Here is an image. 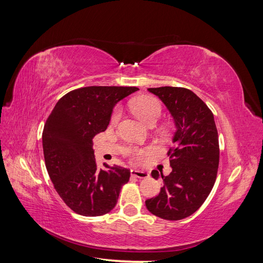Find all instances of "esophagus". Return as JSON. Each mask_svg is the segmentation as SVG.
I'll return each instance as SVG.
<instances>
[{
    "label": "esophagus",
    "instance_id": "obj_1",
    "mask_svg": "<svg viewBox=\"0 0 263 263\" xmlns=\"http://www.w3.org/2000/svg\"><path fill=\"white\" fill-rule=\"evenodd\" d=\"M132 176L135 178H138V179H147L149 178V174L145 171H140V170H136V169H133L130 171Z\"/></svg>",
    "mask_w": 263,
    "mask_h": 263
}]
</instances>
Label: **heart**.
Listing matches in <instances>:
<instances>
[{
  "instance_id": "b5f03b06",
  "label": "heart",
  "mask_w": 263,
  "mask_h": 263,
  "mask_svg": "<svg viewBox=\"0 0 263 263\" xmlns=\"http://www.w3.org/2000/svg\"><path fill=\"white\" fill-rule=\"evenodd\" d=\"M130 107L134 114L142 122H145L148 125H154L162 113V105L161 102L153 97H140L135 99L130 102ZM122 110L119 107H115L112 115H110V124L116 125L121 118ZM132 155H137L135 150H130Z\"/></svg>"
}]
</instances>
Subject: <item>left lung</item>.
<instances>
[{"label": "left lung", "instance_id": "8db88e82", "mask_svg": "<svg viewBox=\"0 0 263 263\" xmlns=\"http://www.w3.org/2000/svg\"><path fill=\"white\" fill-rule=\"evenodd\" d=\"M169 109L176 133L168 157L172 168L164 177L157 170L154 179L162 178L163 186L146 208L156 216L179 220L201 208L216 181L219 163V144L214 115L195 93L185 87H150Z\"/></svg>", "mask_w": 263, "mask_h": 263}]
</instances>
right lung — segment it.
Masks as SVG:
<instances>
[{
	"instance_id": "right-lung-1",
	"label": "right lung",
	"mask_w": 263,
	"mask_h": 263,
	"mask_svg": "<svg viewBox=\"0 0 263 263\" xmlns=\"http://www.w3.org/2000/svg\"><path fill=\"white\" fill-rule=\"evenodd\" d=\"M136 86H85L70 91L47 118L43 148L47 171L57 193L74 213L101 216L112 211L130 171L98 169L92 139L106 130L117 102Z\"/></svg>"
}]
</instances>
